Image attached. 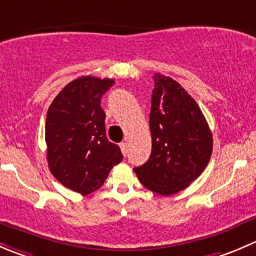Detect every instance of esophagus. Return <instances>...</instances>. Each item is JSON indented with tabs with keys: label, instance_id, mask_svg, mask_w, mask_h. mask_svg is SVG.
Wrapping results in <instances>:
<instances>
[{
	"label": "esophagus",
	"instance_id": "1",
	"mask_svg": "<svg viewBox=\"0 0 256 256\" xmlns=\"http://www.w3.org/2000/svg\"><path fill=\"white\" fill-rule=\"evenodd\" d=\"M120 148H121V151H122L124 155H126V154H128V144H126V142H121L120 144Z\"/></svg>",
	"mask_w": 256,
	"mask_h": 256
}]
</instances>
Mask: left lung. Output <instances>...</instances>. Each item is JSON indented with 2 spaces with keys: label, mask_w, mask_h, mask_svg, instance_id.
Here are the masks:
<instances>
[{
  "label": "left lung",
  "mask_w": 256,
  "mask_h": 256,
  "mask_svg": "<svg viewBox=\"0 0 256 256\" xmlns=\"http://www.w3.org/2000/svg\"><path fill=\"white\" fill-rule=\"evenodd\" d=\"M151 96V154L134 168L144 186L168 196L188 188L206 168L212 135L196 101L178 82L154 74Z\"/></svg>",
  "instance_id": "obj_1"
}]
</instances>
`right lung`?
Here are the masks:
<instances>
[{
	"label": "right lung",
	"mask_w": 256,
	"mask_h": 256,
	"mask_svg": "<svg viewBox=\"0 0 256 256\" xmlns=\"http://www.w3.org/2000/svg\"><path fill=\"white\" fill-rule=\"evenodd\" d=\"M114 84L112 78H76L60 91L47 111L50 171L84 196L100 188L124 158L120 148L106 138V114L101 108V98Z\"/></svg>",
	"instance_id": "add662e5"
}]
</instances>
